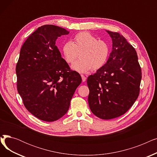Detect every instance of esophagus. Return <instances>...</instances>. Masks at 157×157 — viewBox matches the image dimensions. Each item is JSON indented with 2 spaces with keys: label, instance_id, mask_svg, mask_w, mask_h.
Here are the masks:
<instances>
[{
  "label": "esophagus",
  "instance_id": "34e87169",
  "mask_svg": "<svg viewBox=\"0 0 157 157\" xmlns=\"http://www.w3.org/2000/svg\"><path fill=\"white\" fill-rule=\"evenodd\" d=\"M81 78H82V81L83 82H85V81H86V77L84 76V75H83V74H81Z\"/></svg>",
  "mask_w": 157,
  "mask_h": 157
}]
</instances>
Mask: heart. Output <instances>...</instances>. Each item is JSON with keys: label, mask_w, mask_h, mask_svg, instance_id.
<instances>
[{"label": "heart", "mask_w": 157, "mask_h": 157, "mask_svg": "<svg viewBox=\"0 0 157 157\" xmlns=\"http://www.w3.org/2000/svg\"><path fill=\"white\" fill-rule=\"evenodd\" d=\"M63 59L72 63L78 57L80 59L72 65V69L85 73L97 71L105 64L109 54V46L105 41L98 39L87 32H81L74 37L73 43L68 41L62 48Z\"/></svg>", "instance_id": "1"}]
</instances>
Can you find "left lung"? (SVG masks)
Here are the masks:
<instances>
[{
	"instance_id": "left-lung-1",
	"label": "left lung",
	"mask_w": 157,
	"mask_h": 157,
	"mask_svg": "<svg viewBox=\"0 0 157 157\" xmlns=\"http://www.w3.org/2000/svg\"><path fill=\"white\" fill-rule=\"evenodd\" d=\"M107 32L112 38V52L103 67L87 79L90 110L103 120L120 117L132 106L142 78L135 48L119 33Z\"/></svg>"
}]
</instances>
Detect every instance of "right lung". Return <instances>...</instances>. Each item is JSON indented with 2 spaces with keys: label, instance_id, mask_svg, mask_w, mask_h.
<instances>
[{
  "label": "right lung",
  "instance_id": "right-lung-1",
  "mask_svg": "<svg viewBox=\"0 0 157 157\" xmlns=\"http://www.w3.org/2000/svg\"><path fill=\"white\" fill-rule=\"evenodd\" d=\"M63 28L45 25L27 39L16 66L17 90L26 109L36 118L54 121L67 112L74 92L81 83L55 45L69 34Z\"/></svg>",
  "mask_w": 157,
  "mask_h": 157
}]
</instances>
